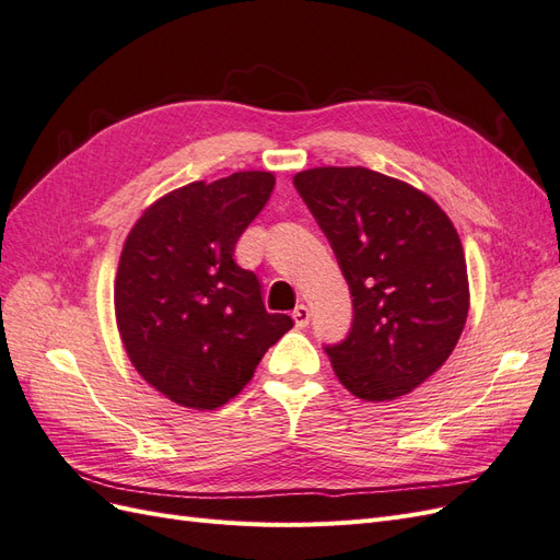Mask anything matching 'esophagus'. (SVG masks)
Wrapping results in <instances>:
<instances>
[{
	"mask_svg": "<svg viewBox=\"0 0 560 560\" xmlns=\"http://www.w3.org/2000/svg\"><path fill=\"white\" fill-rule=\"evenodd\" d=\"M292 317H294V322H296V327H299V329H303V327L308 325L311 311H308V306H303V303H299V306L292 311Z\"/></svg>",
	"mask_w": 560,
	"mask_h": 560,
	"instance_id": "1",
	"label": "esophagus"
}]
</instances>
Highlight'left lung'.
I'll list each match as a JSON object with an SVG mask.
<instances>
[{"label": "left lung", "mask_w": 560, "mask_h": 560, "mask_svg": "<svg viewBox=\"0 0 560 560\" xmlns=\"http://www.w3.org/2000/svg\"><path fill=\"white\" fill-rule=\"evenodd\" d=\"M294 186L352 294V329L327 348L338 381L364 401L409 395L442 369L465 329L460 235L425 191L362 165L311 167Z\"/></svg>", "instance_id": "left-lung-1"}]
</instances>
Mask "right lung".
Wrapping results in <instances>:
<instances>
[{"label":"right lung","instance_id":"1","mask_svg":"<svg viewBox=\"0 0 560 560\" xmlns=\"http://www.w3.org/2000/svg\"><path fill=\"white\" fill-rule=\"evenodd\" d=\"M276 175L243 171L161 196L130 229L114 280L116 327L135 371L179 406L214 411L294 327L266 313L261 284L233 259Z\"/></svg>","mask_w":560,"mask_h":560}]
</instances>
